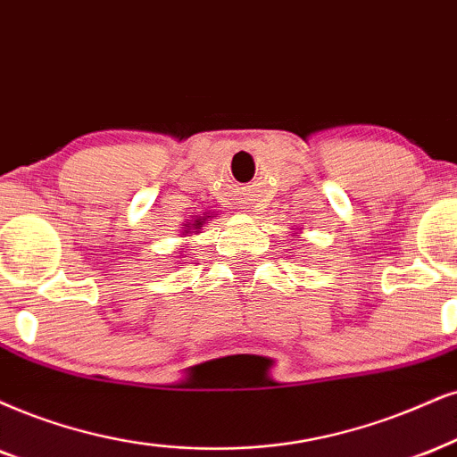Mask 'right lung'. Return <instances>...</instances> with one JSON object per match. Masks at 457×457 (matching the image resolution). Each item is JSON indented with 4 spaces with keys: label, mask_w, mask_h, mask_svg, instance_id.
I'll use <instances>...</instances> for the list:
<instances>
[{
    "label": "right lung",
    "mask_w": 457,
    "mask_h": 457,
    "mask_svg": "<svg viewBox=\"0 0 457 457\" xmlns=\"http://www.w3.org/2000/svg\"><path fill=\"white\" fill-rule=\"evenodd\" d=\"M203 220H205V218H203ZM203 220H195V224H193V228H199L201 227V224H203ZM190 230V228H188Z\"/></svg>",
    "instance_id": "obj_1"
}]
</instances>
